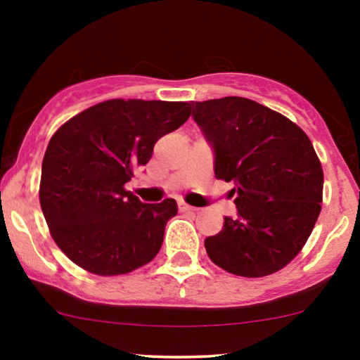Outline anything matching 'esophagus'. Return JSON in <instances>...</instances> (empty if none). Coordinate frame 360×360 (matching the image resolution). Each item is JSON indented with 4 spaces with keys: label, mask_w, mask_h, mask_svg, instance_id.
Masks as SVG:
<instances>
[{
    "label": "esophagus",
    "mask_w": 360,
    "mask_h": 360,
    "mask_svg": "<svg viewBox=\"0 0 360 360\" xmlns=\"http://www.w3.org/2000/svg\"><path fill=\"white\" fill-rule=\"evenodd\" d=\"M177 208H179V212H183V213L196 212V208H193V206H189L188 203H184V201H179V203H177Z\"/></svg>",
    "instance_id": "1"
}]
</instances>
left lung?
I'll return each mask as SVG.
<instances>
[{"mask_svg": "<svg viewBox=\"0 0 360 360\" xmlns=\"http://www.w3.org/2000/svg\"><path fill=\"white\" fill-rule=\"evenodd\" d=\"M214 150V176L233 183L237 217L205 240L218 267L262 278L288 266L313 232L323 169L311 140L278 111L240 96L193 103Z\"/></svg>", "mask_w": 360, "mask_h": 360, "instance_id": "obj_1", "label": "left lung"}]
</instances>
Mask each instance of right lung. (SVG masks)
<instances>
[{
  "label": "right lung",
  "instance_id": "add662e5",
  "mask_svg": "<svg viewBox=\"0 0 360 360\" xmlns=\"http://www.w3.org/2000/svg\"><path fill=\"white\" fill-rule=\"evenodd\" d=\"M189 115L184 101L108 100L52 135L40 206L53 242L74 264L98 276H120L155 257L176 201L142 203L125 183L150 160L157 140Z\"/></svg>",
  "mask_w": 360,
  "mask_h": 360
}]
</instances>
